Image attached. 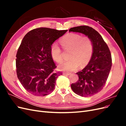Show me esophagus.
<instances>
[{
  "label": "esophagus",
  "instance_id": "34e87169",
  "mask_svg": "<svg viewBox=\"0 0 126 126\" xmlns=\"http://www.w3.org/2000/svg\"><path fill=\"white\" fill-rule=\"evenodd\" d=\"M63 75H68L69 76L71 74V73H70V72H63Z\"/></svg>",
  "mask_w": 126,
  "mask_h": 126
}]
</instances>
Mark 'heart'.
Segmentation results:
<instances>
[{
  "mask_svg": "<svg viewBox=\"0 0 126 126\" xmlns=\"http://www.w3.org/2000/svg\"><path fill=\"white\" fill-rule=\"evenodd\" d=\"M60 44L63 49L70 50L69 58L58 66L61 71H72L77 69L80 66H86L89 62L92 56L94 45L90 38L83 36L77 33L67 34L61 39ZM50 53L52 59L56 62L60 63L63 58L61 49L58 44L53 43L50 46Z\"/></svg>",
  "mask_w": 126,
  "mask_h": 126,
  "instance_id": "b5f03b06",
  "label": "heart"
}]
</instances>
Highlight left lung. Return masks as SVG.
Segmentation results:
<instances>
[{"label":"left lung","instance_id":"obj_1","mask_svg":"<svg viewBox=\"0 0 126 126\" xmlns=\"http://www.w3.org/2000/svg\"><path fill=\"white\" fill-rule=\"evenodd\" d=\"M69 32L84 34L93 43V53L88 64L76 73L78 80L71 85L72 90L76 94L85 97L92 96L102 89L108 79L112 66L111 53L101 36L90 27H75Z\"/></svg>","mask_w":126,"mask_h":126}]
</instances>
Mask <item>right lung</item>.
<instances>
[{
  "label": "right lung",
  "mask_w": 126,
  "mask_h": 126,
  "mask_svg": "<svg viewBox=\"0 0 126 126\" xmlns=\"http://www.w3.org/2000/svg\"><path fill=\"white\" fill-rule=\"evenodd\" d=\"M67 30L48 28L34 29L24 37L16 55L17 77L24 88L36 96H45L55 89L56 81L62 72L52 59L51 45Z\"/></svg>",
  "instance_id": "right-lung-1"
}]
</instances>
